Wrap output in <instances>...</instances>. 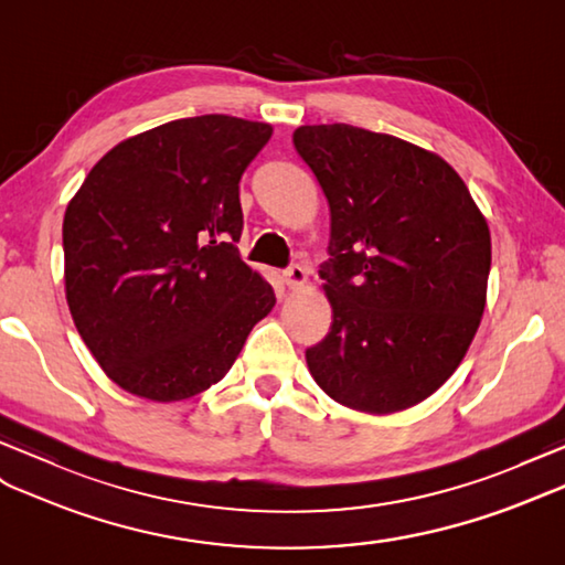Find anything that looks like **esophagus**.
Returning <instances> with one entry per match:
<instances>
[{"instance_id":"1","label":"esophagus","mask_w":565,"mask_h":565,"mask_svg":"<svg viewBox=\"0 0 565 565\" xmlns=\"http://www.w3.org/2000/svg\"><path fill=\"white\" fill-rule=\"evenodd\" d=\"M282 280H285V285L287 287H301L307 282V270H305V266H299V264H292L290 268H287L285 273H282Z\"/></svg>"}]
</instances>
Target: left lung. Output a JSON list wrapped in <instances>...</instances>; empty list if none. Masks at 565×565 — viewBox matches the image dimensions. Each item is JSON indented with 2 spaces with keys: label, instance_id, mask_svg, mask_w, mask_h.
Returning <instances> with one entry per match:
<instances>
[{
  "label": "left lung",
  "instance_id": "1",
  "mask_svg": "<svg viewBox=\"0 0 565 565\" xmlns=\"http://www.w3.org/2000/svg\"><path fill=\"white\" fill-rule=\"evenodd\" d=\"M330 205L319 275L333 307L307 350L335 403L391 415L450 379L487 305L491 235L460 174L419 146L350 124L292 134Z\"/></svg>",
  "mask_w": 565,
  "mask_h": 565
}]
</instances>
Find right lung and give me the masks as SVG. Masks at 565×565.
<instances>
[{
  "label": "right lung",
  "mask_w": 565,
  "mask_h": 565,
  "mask_svg": "<svg viewBox=\"0 0 565 565\" xmlns=\"http://www.w3.org/2000/svg\"><path fill=\"white\" fill-rule=\"evenodd\" d=\"M270 134L227 115L160 124L103 156L68 201V311L119 388L156 403L211 388L275 307L235 246L239 179Z\"/></svg>",
  "instance_id": "obj_1"
}]
</instances>
